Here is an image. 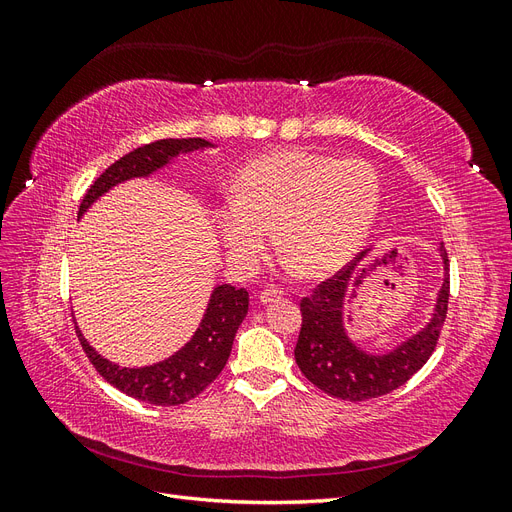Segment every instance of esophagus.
Here are the masks:
<instances>
[{"mask_svg": "<svg viewBox=\"0 0 512 512\" xmlns=\"http://www.w3.org/2000/svg\"><path fill=\"white\" fill-rule=\"evenodd\" d=\"M284 297V290L282 288H267V290H262L260 292V297H258V301L262 303V305H267V303H273V301H277V299H282Z\"/></svg>", "mask_w": 512, "mask_h": 512, "instance_id": "34e87169", "label": "esophagus"}]
</instances>
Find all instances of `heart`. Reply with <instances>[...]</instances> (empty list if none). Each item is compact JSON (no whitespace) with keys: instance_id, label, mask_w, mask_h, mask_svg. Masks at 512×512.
Segmentation results:
<instances>
[{"instance_id":"heart-1","label":"heart","mask_w":512,"mask_h":512,"mask_svg":"<svg viewBox=\"0 0 512 512\" xmlns=\"http://www.w3.org/2000/svg\"><path fill=\"white\" fill-rule=\"evenodd\" d=\"M380 203L376 170L363 160L286 149L247 164L232 181V203L215 222L239 267H252L277 247L303 275L344 267L363 245Z\"/></svg>"}]
</instances>
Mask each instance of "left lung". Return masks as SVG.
I'll use <instances>...</instances> for the list:
<instances>
[{
	"instance_id": "left-lung-1",
	"label": "left lung",
	"mask_w": 512,
	"mask_h": 512,
	"mask_svg": "<svg viewBox=\"0 0 512 512\" xmlns=\"http://www.w3.org/2000/svg\"><path fill=\"white\" fill-rule=\"evenodd\" d=\"M444 265L442 286L429 322L421 331L404 339L384 354L365 352L356 346L344 324V307L361 284L367 269L382 258L361 252L352 265L322 282L312 297L301 301L303 324L294 359L303 376L320 391L346 401L382 397L406 384L421 369L438 344L448 309V256L444 243H438Z\"/></svg>"
}]
</instances>
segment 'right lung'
I'll list each match as a JSON object with an SVG mask.
<instances>
[{
  "label": "right lung",
  "mask_w": 512,
  "mask_h": 512,
  "mask_svg": "<svg viewBox=\"0 0 512 512\" xmlns=\"http://www.w3.org/2000/svg\"><path fill=\"white\" fill-rule=\"evenodd\" d=\"M211 147L213 145L205 138H164V141H156L126 153L115 164L108 166L87 190L79 207V218L115 185L138 177H149L156 170L168 166L177 156H183V153ZM247 305H250V294L245 288H235L230 284L215 286L205 316L190 342L168 359L147 367H119L98 354L94 346H89L79 327H76V333H79L91 365L115 389L128 397L145 401V404L179 406L194 399L198 393H203L222 374L239 324L247 314Z\"/></svg>",
  "instance_id": "add662e5"
}]
</instances>
